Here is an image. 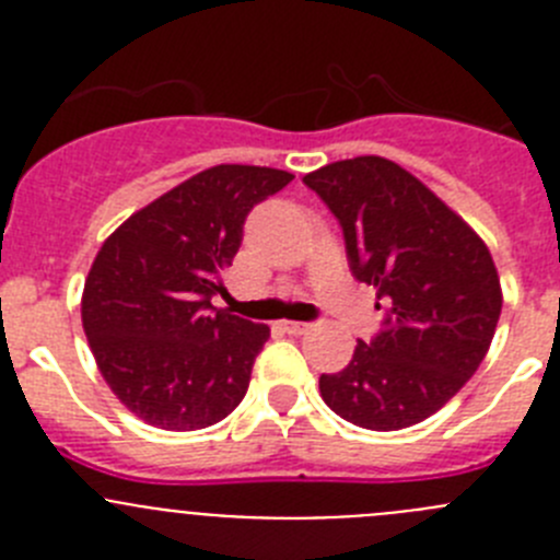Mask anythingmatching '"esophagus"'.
Here are the masks:
<instances>
[{
    "instance_id": "esophagus-1",
    "label": "esophagus",
    "mask_w": 560,
    "mask_h": 560,
    "mask_svg": "<svg viewBox=\"0 0 560 560\" xmlns=\"http://www.w3.org/2000/svg\"><path fill=\"white\" fill-rule=\"evenodd\" d=\"M308 328H311L308 323H283V330H285V334H291V336L308 334Z\"/></svg>"
}]
</instances>
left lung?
<instances>
[{
	"label": "left lung",
	"mask_w": 560,
	"mask_h": 560,
	"mask_svg": "<svg viewBox=\"0 0 560 560\" xmlns=\"http://www.w3.org/2000/svg\"><path fill=\"white\" fill-rule=\"evenodd\" d=\"M305 185L339 221L348 264L375 289L381 330L339 373L319 375L339 418L395 432L438 412L477 373L502 311L497 266L477 232L384 156L334 162Z\"/></svg>",
	"instance_id": "left-lung-1"
}]
</instances>
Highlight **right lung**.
Masks as SVG:
<instances>
[{
	"instance_id": "add662e5",
	"label": "right lung",
	"mask_w": 560,
	"mask_h": 560,
	"mask_svg": "<svg viewBox=\"0 0 560 560\" xmlns=\"http://www.w3.org/2000/svg\"><path fill=\"white\" fill-rule=\"evenodd\" d=\"M291 173L219 165L160 196L108 237L83 285V330L112 393L167 432L224 420L249 389L266 325L215 308L252 207Z\"/></svg>"
}]
</instances>
